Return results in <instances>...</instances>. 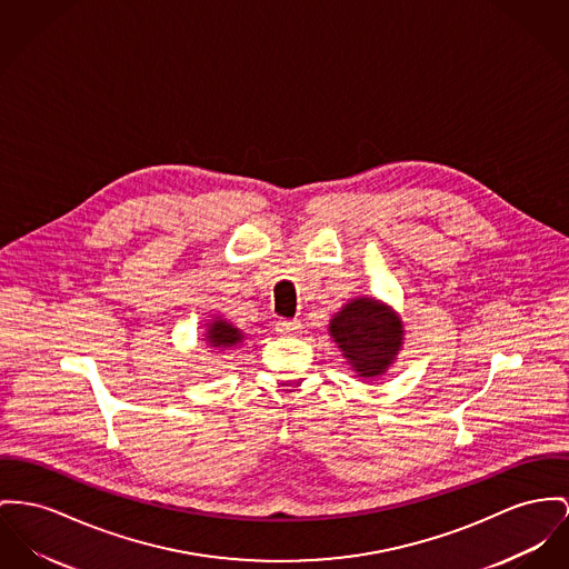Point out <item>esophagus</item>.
Returning <instances> with one entry per match:
<instances>
[{
    "mask_svg": "<svg viewBox=\"0 0 569 569\" xmlns=\"http://www.w3.org/2000/svg\"><path fill=\"white\" fill-rule=\"evenodd\" d=\"M300 330H302V323L298 319H280V321H276V332L282 335V337L298 335Z\"/></svg>",
    "mask_w": 569,
    "mask_h": 569,
    "instance_id": "obj_1",
    "label": "esophagus"
}]
</instances>
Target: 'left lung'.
<instances>
[{"mask_svg": "<svg viewBox=\"0 0 569 569\" xmlns=\"http://www.w3.org/2000/svg\"><path fill=\"white\" fill-rule=\"evenodd\" d=\"M330 337L360 378L373 379L395 362L403 345V323L390 306L356 298L332 317Z\"/></svg>", "mask_w": 569, "mask_h": 569, "instance_id": "obj_1", "label": "left lung"}]
</instances>
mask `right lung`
Masks as SVG:
<instances>
[{"instance_id": "1", "label": "right lung", "mask_w": 569, "mask_h": 569, "mask_svg": "<svg viewBox=\"0 0 569 569\" xmlns=\"http://www.w3.org/2000/svg\"><path fill=\"white\" fill-rule=\"evenodd\" d=\"M204 341L209 342L213 349H230L232 345L243 341V332L237 330L234 326H230L224 319L216 317L209 326H207V337Z\"/></svg>"}]
</instances>
